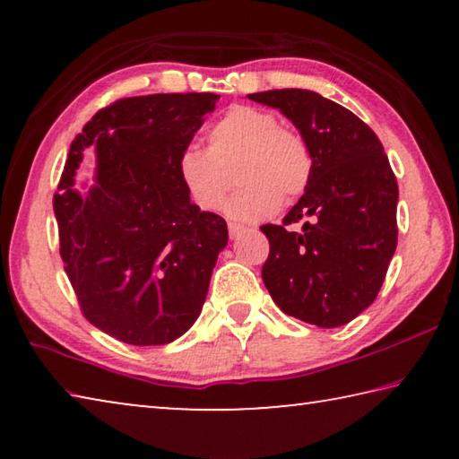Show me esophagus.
<instances>
[{"label": "esophagus", "mask_w": 459, "mask_h": 459, "mask_svg": "<svg viewBox=\"0 0 459 459\" xmlns=\"http://www.w3.org/2000/svg\"><path fill=\"white\" fill-rule=\"evenodd\" d=\"M247 229L243 227V224H237V222H229V235H230V238H235V237H238L240 232H245Z\"/></svg>", "instance_id": "1"}]
</instances>
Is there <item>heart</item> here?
I'll return each mask as SVG.
<instances>
[{
  "instance_id": "1",
  "label": "heart",
  "mask_w": 459,
  "mask_h": 459,
  "mask_svg": "<svg viewBox=\"0 0 459 459\" xmlns=\"http://www.w3.org/2000/svg\"><path fill=\"white\" fill-rule=\"evenodd\" d=\"M243 186L227 212L238 221H261L279 204L298 198L312 176V152L298 131L279 126L275 113L232 105L208 129L206 150L188 145L178 155V178L194 206L216 211L229 190L227 169Z\"/></svg>"
}]
</instances>
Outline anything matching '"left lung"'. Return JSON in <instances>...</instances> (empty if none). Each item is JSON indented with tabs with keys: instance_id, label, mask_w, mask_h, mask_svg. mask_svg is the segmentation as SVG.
I'll return each mask as SVG.
<instances>
[{
	"instance_id": "left-lung-1",
	"label": "left lung",
	"mask_w": 459,
	"mask_h": 459,
	"mask_svg": "<svg viewBox=\"0 0 459 459\" xmlns=\"http://www.w3.org/2000/svg\"><path fill=\"white\" fill-rule=\"evenodd\" d=\"M275 107L312 152L304 196L281 224H263V283L287 316L320 328L354 320L377 299L397 248L399 186L375 131L314 91L248 95ZM302 222L298 231L291 223Z\"/></svg>"
}]
</instances>
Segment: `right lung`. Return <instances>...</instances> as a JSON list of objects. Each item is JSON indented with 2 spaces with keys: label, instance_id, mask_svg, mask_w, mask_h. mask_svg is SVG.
Instances as JSON below:
<instances>
[{
  "label": "right lung",
  "instance_id": "1",
  "mask_svg": "<svg viewBox=\"0 0 459 459\" xmlns=\"http://www.w3.org/2000/svg\"><path fill=\"white\" fill-rule=\"evenodd\" d=\"M219 95L127 97L92 115L62 169L54 214L60 257L82 316L108 336L160 346L190 328L204 306L227 222L194 206L178 178ZM84 146L98 152V186L72 190Z\"/></svg>",
  "mask_w": 459,
  "mask_h": 459
}]
</instances>
